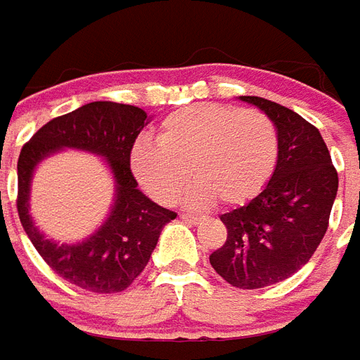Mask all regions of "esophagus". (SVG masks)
Here are the masks:
<instances>
[{"label": "esophagus", "mask_w": 360, "mask_h": 360, "mask_svg": "<svg viewBox=\"0 0 360 360\" xmlns=\"http://www.w3.org/2000/svg\"><path fill=\"white\" fill-rule=\"evenodd\" d=\"M179 217L185 221V223H191V225H196V223L202 219V217H198V215H193V214H181Z\"/></svg>", "instance_id": "obj_1"}]
</instances>
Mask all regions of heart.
I'll use <instances>...</instances> for the list:
<instances>
[{
	"label": "heart",
	"mask_w": 360,
	"mask_h": 360,
	"mask_svg": "<svg viewBox=\"0 0 360 360\" xmlns=\"http://www.w3.org/2000/svg\"><path fill=\"white\" fill-rule=\"evenodd\" d=\"M278 137L275 124L254 108L200 103L167 114L158 141L143 139L131 150V172L162 204L185 194L193 207L219 200L240 206L262 193L275 172ZM191 172H188V167Z\"/></svg>",
	"instance_id": "b5f03b06"
}]
</instances>
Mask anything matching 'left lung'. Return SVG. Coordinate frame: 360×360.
Instances as JSON below:
<instances>
[{
    "mask_svg": "<svg viewBox=\"0 0 360 360\" xmlns=\"http://www.w3.org/2000/svg\"><path fill=\"white\" fill-rule=\"evenodd\" d=\"M275 124L278 160L267 187L244 206L221 215L227 240L210 255L215 273L242 290L286 281L315 254L338 193L321 131L300 114L262 97H240Z\"/></svg>",
    "mask_w": 360,
    "mask_h": 360,
    "instance_id": "left-lung-1",
    "label": "left lung"
}]
</instances>
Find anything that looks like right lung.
I'll use <instances>...</instances> for the list:
<instances>
[{
	"mask_svg": "<svg viewBox=\"0 0 360 360\" xmlns=\"http://www.w3.org/2000/svg\"><path fill=\"white\" fill-rule=\"evenodd\" d=\"M146 122L148 116L139 106L95 101L47 122L18 156L17 210L24 231L58 276L87 292L114 294L126 290L146 267L164 225L177 217L141 193L129 167L133 143ZM63 148L103 155L117 183V198L107 221L76 245L45 239L27 212L33 169Z\"/></svg>",
	"mask_w": 360,
	"mask_h": 360,
	"instance_id": "add662e5",
	"label": "right lung"
}]
</instances>
